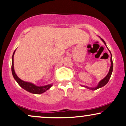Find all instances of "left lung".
Wrapping results in <instances>:
<instances>
[{
  "label": "left lung",
  "instance_id": "8db88e82",
  "mask_svg": "<svg viewBox=\"0 0 126 126\" xmlns=\"http://www.w3.org/2000/svg\"><path fill=\"white\" fill-rule=\"evenodd\" d=\"M101 40H102V42H104V44L106 45V43L105 41H104V40H103L102 39H101ZM106 46H107V45H106ZM109 50V49H108ZM109 52H110V62H111V65H110V69H109V71L108 73V75L107 76H105V78H104V79L102 80H101L99 81L98 84V86H97L96 87H94V88H90V87H87V86H84V87L87 88V89H90V90H97L98 89H99V88H101L103 87V86H104L105 85H106L107 84V83L108 82L109 80V79H110V76H111V75H112V71H113V61H112V54H111V53L110 51V50H109Z\"/></svg>",
  "mask_w": 126,
  "mask_h": 126
}]
</instances>
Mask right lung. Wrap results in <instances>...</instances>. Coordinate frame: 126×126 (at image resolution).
Masks as SVG:
<instances>
[{"mask_svg":"<svg viewBox=\"0 0 126 126\" xmlns=\"http://www.w3.org/2000/svg\"><path fill=\"white\" fill-rule=\"evenodd\" d=\"M16 50L13 53V57H12V64H11V71H12V74L14 79L16 80V81L18 83L19 86H21L22 89H25V90L28 91L29 93H33V94H42V93H45L46 91L47 90H48L52 86V84L46 85V86H37L33 83H31L29 82H27V81H24L22 80L19 79V78L17 76L16 74L15 71L14 69V60H13V57H14V53H15Z\"/></svg>","mask_w":126,"mask_h":126,"instance_id":"obj_1","label":"right lung"}]
</instances>
